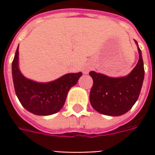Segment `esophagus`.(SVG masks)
<instances>
[{"mask_svg": "<svg viewBox=\"0 0 155 155\" xmlns=\"http://www.w3.org/2000/svg\"><path fill=\"white\" fill-rule=\"evenodd\" d=\"M89 71H90L89 68H84V74H87V73L89 72Z\"/></svg>", "mask_w": 155, "mask_h": 155, "instance_id": "34e87169", "label": "esophagus"}]
</instances>
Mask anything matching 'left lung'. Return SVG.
I'll return each instance as SVG.
<instances>
[{
    "instance_id": "obj_1",
    "label": "left lung",
    "mask_w": 155,
    "mask_h": 155,
    "mask_svg": "<svg viewBox=\"0 0 155 155\" xmlns=\"http://www.w3.org/2000/svg\"><path fill=\"white\" fill-rule=\"evenodd\" d=\"M138 51L139 61L126 77L110 78L95 71L90 72L93 79L90 102L94 110L111 116H122L131 110L140 96L145 72L139 46Z\"/></svg>"
}]
</instances>
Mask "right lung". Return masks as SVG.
Wrapping results in <instances>:
<instances>
[{
	"mask_svg": "<svg viewBox=\"0 0 155 155\" xmlns=\"http://www.w3.org/2000/svg\"><path fill=\"white\" fill-rule=\"evenodd\" d=\"M18 59L19 46L12 63V74L15 93L22 106L38 116H50L59 111L69 90L78 83L82 72L68 73L49 83H37L21 74Z\"/></svg>",
	"mask_w": 155,
	"mask_h": 155,
	"instance_id": "obj_1",
	"label": "right lung"
}]
</instances>
